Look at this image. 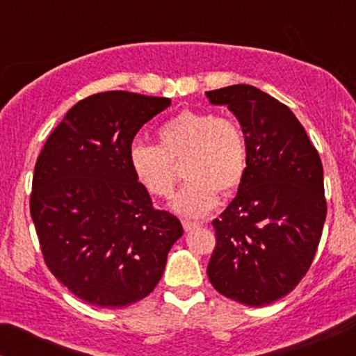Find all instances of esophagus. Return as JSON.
Here are the masks:
<instances>
[{
	"label": "esophagus",
	"instance_id": "1",
	"mask_svg": "<svg viewBox=\"0 0 356 356\" xmlns=\"http://www.w3.org/2000/svg\"><path fill=\"white\" fill-rule=\"evenodd\" d=\"M182 226L186 231H194V229H197V227H201L202 222H194V220L186 219V220H182Z\"/></svg>",
	"mask_w": 356,
	"mask_h": 356
}]
</instances>
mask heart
<instances>
[{
  "label": "heart",
  "mask_w": 356,
  "mask_h": 356,
  "mask_svg": "<svg viewBox=\"0 0 356 356\" xmlns=\"http://www.w3.org/2000/svg\"><path fill=\"white\" fill-rule=\"evenodd\" d=\"M161 145L136 142L129 164L140 184L155 197L172 194L184 162L189 182L170 207L186 218H202L219 201V191L232 192L248 172V140L231 117L209 110H182L161 125Z\"/></svg>",
  "instance_id": "1"
}]
</instances>
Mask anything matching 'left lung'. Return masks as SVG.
<instances>
[{
	"label": "left lung",
	"mask_w": 356,
	"mask_h": 356,
	"mask_svg": "<svg viewBox=\"0 0 356 356\" xmlns=\"http://www.w3.org/2000/svg\"><path fill=\"white\" fill-rule=\"evenodd\" d=\"M206 95L234 113L248 140L246 177L212 220L207 276L241 305H271L296 288L318 249L326 219L321 159L295 113L259 88L231 85Z\"/></svg>",
	"instance_id": "8db88e82"
}]
</instances>
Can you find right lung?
<instances>
[{
	"mask_svg": "<svg viewBox=\"0 0 356 356\" xmlns=\"http://www.w3.org/2000/svg\"><path fill=\"white\" fill-rule=\"evenodd\" d=\"M170 99L113 90L68 110L33 174L30 212L51 275L80 300L124 308L161 281L181 220L154 209L129 164L142 125Z\"/></svg>",
	"mask_w": 356,
	"mask_h": 356,
	"instance_id": "1",
	"label": "right lung"
}]
</instances>
